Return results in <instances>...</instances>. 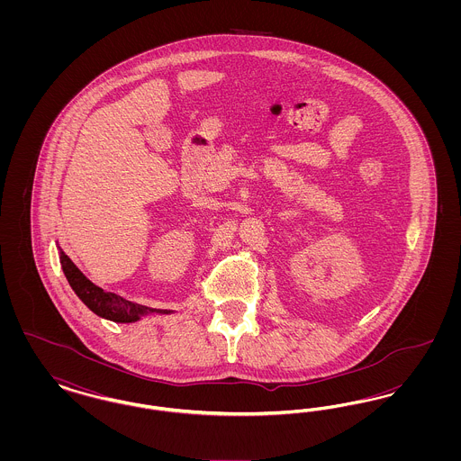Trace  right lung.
<instances>
[{
	"label": "right lung",
	"mask_w": 461,
	"mask_h": 461,
	"mask_svg": "<svg viewBox=\"0 0 461 461\" xmlns=\"http://www.w3.org/2000/svg\"><path fill=\"white\" fill-rule=\"evenodd\" d=\"M59 250H60V264H62L68 285L72 286L76 295L100 318H105V320L115 321V323H134L141 316L152 314V312L171 314V311H167V309H150V307L140 306L131 301L122 299L117 294L105 292L104 288L95 285L91 280H88L81 273V269L68 259V256H66V252L60 247H59Z\"/></svg>",
	"instance_id": "obj_1"
}]
</instances>
